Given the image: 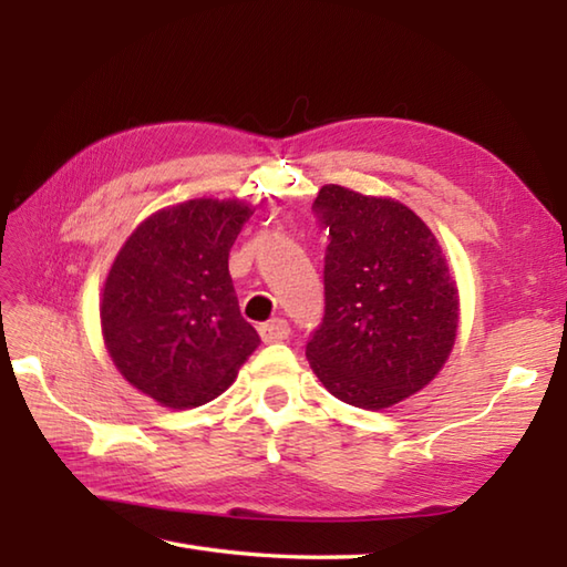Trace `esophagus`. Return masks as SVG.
Segmentation results:
<instances>
[{
    "label": "esophagus",
    "mask_w": 567,
    "mask_h": 567,
    "mask_svg": "<svg viewBox=\"0 0 567 567\" xmlns=\"http://www.w3.org/2000/svg\"><path fill=\"white\" fill-rule=\"evenodd\" d=\"M260 339L265 343H280L285 339H290V323H287L285 319H270L268 323H262L260 327Z\"/></svg>",
    "instance_id": "obj_1"
}]
</instances>
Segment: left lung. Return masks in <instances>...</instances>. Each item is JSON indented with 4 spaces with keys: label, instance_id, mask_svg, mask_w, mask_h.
I'll use <instances>...</instances> for the list:
<instances>
[{
    "label": "left lung",
    "instance_id": "8db88e82",
    "mask_svg": "<svg viewBox=\"0 0 567 567\" xmlns=\"http://www.w3.org/2000/svg\"><path fill=\"white\" fill-rule=\"evenodd\" d=\"M315 214L329 231L323 319L307 358L333 396L384 409L439 375L457 331V290L431 228L404 204L323 185Z\"/></svg>",
    "mask_w": 567,
    "mask_h": 567
}]
</instances>
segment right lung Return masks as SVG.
Returning <instances> with one entry per match:
<instances>
[{"label":"right lung","instance_id":"1","mask_svg":"<svg viewBox=\"0 0 567 567\" xmlns=\"http://www.w3.org/2000/svg\"><path fill=\"white\" fill-rule=\"evenodd\" d=\"M236 199H189L148 216L112 265L100 305L118 372L171 409L207 404L260 343L240 317L228 250L250 219Z\"/></svg>","mask_w":567,"mask_h":567}]
</instances>
